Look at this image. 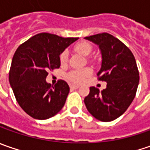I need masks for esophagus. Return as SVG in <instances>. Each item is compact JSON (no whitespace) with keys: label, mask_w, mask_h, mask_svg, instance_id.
<instances>
[{"label":"esophagus","mask_w":150,"mask_h":150,"mask_svg":"<svg viewBox=\"0 0 150 150\" xmlns=\"http://www.w3.org/2000/svg\"><path fill=\"white\" fill-rule=\"evenodd\" d=\"M78 88H79V86H78V85H75V84H72V85L70 86V88H71V89H78Z\"/></svg>","instance_id":"obj_1"}]
</instances>
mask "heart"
Returning a JSON list of instances; mask_svg holds the SVG:
<instances>
[{"instance_id":"heart-1","label":"heart","mask_w":150,"mask_h":150,"mask_svg":"<svg viewBox=\"0 0 150 150\" xmlns=\"http://www.w3.org/2000/svg\"><path fill=\"white\" fill-rule=\"evenodd\" d=\"M74 50L83 56H88L92 52V45L88 42H80L74 46ZM68 59V52L63 51L60 54V62L62 64H66ZM92 73L90 67H84L82 69H77L70 71L67 74V78L73 83L80 84L83 82Z\"/></svg>"}]
</instances>
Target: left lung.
I'll use <instances>...</instances> for the list:
<instances>
[{"mask_svg":"<svg viewBox=\"0 0 150 150\" xmlns=\"http://www.w3.org/2000/svg\"><path fill=\"white\" fill-rule=\"evenodd\" d=\"M85 39L97 44L102 54V66L98 77L107 83L99 91L90 88L84 98L88 112L98 120L110 122L124 113L135 97L139 82L134 56L128 47L113 36L103 32Z\"/></svg>","mask_w":150,"mask_h":150,"instance_id":"obj_1","label":"left lung"}]
</instances>
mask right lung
Wrapping results in <instances>:
<instances>
[{
    "label": "right lung",
    "mask_w": 150,
    "mask_h": 150,
    "mask_svg": "<svg viewBox=\"0 0 150 150\" xmlns=\"http://www.w3.org/2000/svg\"><path fill=\"white\" fill-rule=\"evenodd\" d=\"M77 38L39 33L18 47L11 61L9 82L21 108L36 119H47L64 106L69 86L59 80L47 83L49 70L60 67V54Z\"/></svg>",
    "instance_id": "right-lung-1"
}]
</instances>
